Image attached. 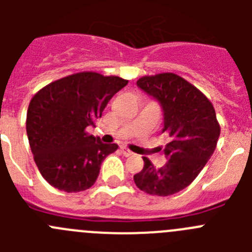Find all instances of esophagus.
<instances>
[{
    "label": "esophagus",
    "mask_w": 252,
    "mask_h": 252,
    "mask_svg": "<svg viewBox=\"0 0 252 252\" xmlns=\"http://www.w3.org/2000/svg\"><path fill=\"white\" fill-rule=\"evenodd\" d=\"M121 151H122V154H124L125 157H131V155H133L132 151L128 150L127 148H124V146H122V148H121Z\"/></svg>",
    "instance_id": "esophagus-1"
}]
</instances>
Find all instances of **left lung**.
Segmentation results:
<instances>
[{
  "label": "left lung",
  "instance_id": "obj_1",
  "mask_svg": "<svg viewBox=\"0 0 252 252\" xmlns=\"http://www.w3.org/2000/svg\"><path fill=\"white\" fill-rule=\"evenodd\" d=\"M137 86L161 103L162 131L170 142L164 149L165 165L157 168L144 157V168L133 180L148 194H175L198 177L217 146L221 126L215 107L197 87L174 73L145 75Z\"/></svg>",
  "mask_w": 252,
  "mask_h": 252
}]
</instances>
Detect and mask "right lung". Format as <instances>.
Masks as SVG:
<instances>
[{
  "label": "right lung",
  "instance_id": "right-lung-1",
  "mask_svg": "<svg viewBox=\"0 0 252 252\" xmlns=\"http://www.w3.org/2000/svg\"><path fill=\"white\" fill-rule=\"evenodd\" d=\"M127 79L95 72L66 75L43 87L31 98L26 115L29 144L40 174L66 193L90 189L101 164L117 144L90 135L104 107Z\"/></svg>",
  "mask_w": 252,
  "mask_h": 252
}]
</instances>
